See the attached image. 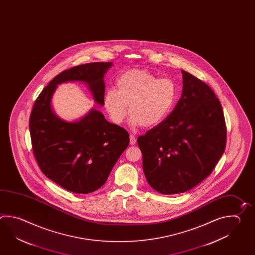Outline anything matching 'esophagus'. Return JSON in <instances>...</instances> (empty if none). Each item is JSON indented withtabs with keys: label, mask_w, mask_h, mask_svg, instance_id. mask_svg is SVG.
<instances>
[{
	"label": "esophagus",
	"mask_w": 255,
	"mask_h": 255,
	"mask_svg": "<svg viewBox=\"0 0 255 255\" xmlns=\"http://www.w3.org/2000/svg\"><path fill=\"white\" fill-rule=\"evenodd\" d=\"M136 143L135 136L133 134H130V145H133Z\"/></svg>",
	"instance_id": "1"
}]
</instances>
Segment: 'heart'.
<instances>
[{
  "instance_id": "1",
  "label": "heart",
  "mask_w": 255,
  "mask_h": 255,
  "mask_svg": "<svg viewBox=\"0 0 255 255\" xmlns=\"http://www.w3.org/2000/svg\"><path fill=\"white\" fill-rule=\"evenodd\" d=\"M117 87L106 90L104 95V107L117 125L125 121L130 110L132 126L154 127L169 115L176 101V86L172 80L158 79L147 70L126 71L117 79Z\"/></svg>"
}]
</instances>
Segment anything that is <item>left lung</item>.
Returning a JSON list of instances; mask_svg holds the SVG:
<instances>
[{
	"instance_id": "8db88e82",
	"label": "left lung",
	"mask_w": 255,
	"mask_h": 255,
	"mask_svg": "<svg viewBox=\"0 0 255 255\" xmlns=\"http://www.w3.org/2000/svg\"><path fill=\"white\" fill-rule=\"evenodd\" d=\"M182 94L160 125L139 136L142 168L152 189L162 194L187 192L209 176L224 153L226 125L213 90L182 71Z\"/></svg>"
}]
</instances>
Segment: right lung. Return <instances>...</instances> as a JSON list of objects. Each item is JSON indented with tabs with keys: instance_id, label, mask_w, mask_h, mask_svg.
I'll return each mask as SVG.
<instances>
[{
	"instance_id": "obj_1",
	"label": "right lung",
	"mask_w": 255,
	"mask_h": 255,
	"mask_svg": "<svg viewBox=\"0 0 255 255\" xmlns=\"http://www.w3.org/2000/svg\"><path fill=\"white\" fill-rule=\"evenodd\" d=\"M112 63H85L55 76L39 94L30 116L31 146L42 173L69 192L90 193L102 187L129 145L128 131L92 109L78 122L68 123L53 113L57 84L85 83L96 104L104 105V74Z\"/></svg>"
}]
</instances>
